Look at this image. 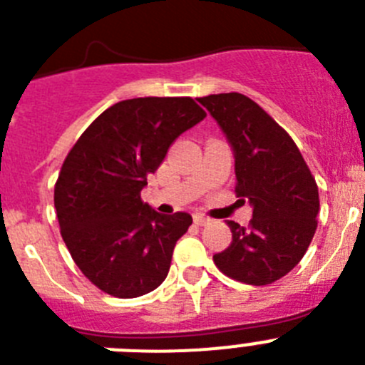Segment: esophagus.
<instances>
[{
    "mask_svg": "<svg viewBox=\"0 0 365 365\" xmlns=\"http://www.w3.org/2000/svg\"><path fill=\"white\" fill-rule=\"evenodd\" d=\"M210 221H212L210 217H205V215L201 214L193 215V222H195L197 227H206V225H210Z\"/></svg>",
    "mask_w": 365,
    "mask_h": 365,
    "instance_id": "obj_1",
    "label": "esophagus"
}]
</instances>
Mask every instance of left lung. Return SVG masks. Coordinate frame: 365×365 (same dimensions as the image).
<instances>
[{
    "instance_id": "1",
    "label": "left lung",
    "mask_w": 365,
    "mask_h": 365,
    "mask_svg": "<svg viewBox=\"0 0 365 365\" xmlns=\"http://www.w3.org/2000/svg\"><path fill=\"white\" fill-rule=\"evenodd\" d=\"M227 135L235 159V193L252 206L248 227L228 221L232 243L215 254L222 274L269 285L299 263L316 232L318 186L298 146L278 122L241 93L197 98Z\"/></svg>"
}]
</instances>
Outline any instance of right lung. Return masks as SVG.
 Returning a JSON list of instances; mask_svg holds the SVG:
<instances>
[{"label":"right lung","mask_w":365,"mask_h":365,"mask_svg":"<svg viewBox=\"0 0 365 365\" xmlns=\"http://www.w3.org/2000/svg\"><path fill=\"white\" fill-rule=\"evenodd\" d=\"M205 117L190 96L122 100L67 153L54 208L71 257L100 291L137 298L166 279L192 215L159 214L143 202L140 192L173 140Z\"/></svg>","instance_id":"obj_1"}]
</instances>
